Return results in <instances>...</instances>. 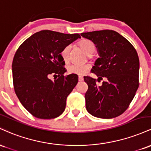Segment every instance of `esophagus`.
Returning <instances> with one entry per match:
<instances>
[{"label": "esophagus", "mask_w": 151, "mask_h": 151, "mask_svg": "<svg viewBox=\"0 0 151 151\" xmlns=\"http://www.w3.org/2000/svg\"><path fill=\"white\" fill-rule=\"evenodd\" d=\"M78 79H79V81H81L84 80V78H83V77H81V76H79V78H78Z\"/></svg>", "instance_id": "esophagus-1"}]
</instances>
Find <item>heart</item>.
I'll use <instances>...</instances> for the list:
<instances>
[{
    "label": "heart",
    "instance_id": "obj_1",
    "mask_svg": "<svg viewBox=\"0 0 151 151\" xmlns=\"http://www.w3.org/2000/svg\"><path fill=\"white\" fill-rule=\"evenodd\" d=\"M81 47L82 48L87 55L92 54L95 51V46L93 43L89 40H83L79 42ZM71 49V45H68L64 47L62 50L61 55L62 59L65 62L68 61L70 57V51ZM91 66L89 64H71L67 67V71L70 74H75L78 75H84L88 72Z\"/></svg>",
    "mask_w": 151,
    "mask_h": 151
}]
</instances>
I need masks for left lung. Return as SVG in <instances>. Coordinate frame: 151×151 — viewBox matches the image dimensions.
<instances>
[{
    "label": "left lung",
    "mask_w": 151,
    "mask_h": 151,
    "mask_svg": "<svg viewBox=\"0 0 151 151\" xmlns=\"http://www.w3.org/2000/svg\"><path fill=\"white\" fill-rule=\"evenodd\" d=\"M83 37L96 45L99 58L91 72L99 79L106 78L102 85L96 79L84 77L88 85L86 108L90 114L101 119L119 116L127 109L139 86V59L129 40L114 30L83 32Z\"/></svg>",
    "instance_id": "8db88e82"
}]
</instances>
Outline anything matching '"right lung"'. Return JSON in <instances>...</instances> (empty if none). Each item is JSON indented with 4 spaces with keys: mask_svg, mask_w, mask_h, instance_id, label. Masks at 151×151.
I'll return each instance as SVG.
<instances>
[{
    "mask_svg": "<svg viewBox=\"0 0 151 151\" xmlns=\"http://www.w3.org/2000/svg\"><path fill=\"white\" fill-rule=\"evenodd\" d=\"M81 38L79 34L42 30L18 47L12 64L15 92L20 103L35 117L51 119L65 109L68 95L78 82L77 74L64 76V47ZM58 74L54 82L50 74Z\"/></svg>",
    "mask_w": 151,
    "mask_h": 151,
    "instance_id": "1",
    "label": "right lung"
}]
</instances>
